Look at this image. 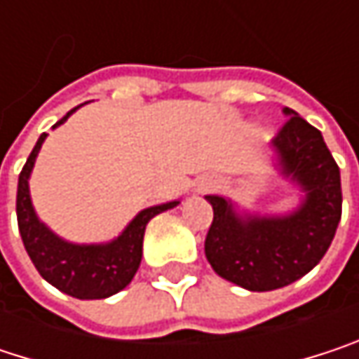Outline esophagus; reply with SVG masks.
Instances as JSON below:
<instances>
[{
    "instance_id": "obj_1",
    "label": "esophagus",
    "mask_w": 359,
    "mask_h": 359,
    "mask_svg": "<svg viewBox=\"0 0 359 359\" xmlns=\"http://www.w3.org/2000/svg\"><path fill=\"white\" fill-rule=\"evenodd\" d=\"M208 187H210V184H208V182H205V184H201V189H203V191H205V189H208Z\"/></svg>"
}]
</instances>
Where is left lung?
Here are the masks:
<instances>
[{"mask_svg": "<svg viewBox=\"0 0 359 359\" xmlns=\"http://www.w3.org/2000/svg\"><path fill=\"white\" fill-rule=\"evenodd\" d=\"M272 141V164L302 191V203L287 214H251L229 197L205 195L214 220L205 257L214 272L248 291H274L306 276L332 243L341 220V172L323 133L297 111Z\"/></svg>", "mask_w": 359, "mask_h": 359, "instance_id": "left-lung-1", "label": "left lung"}]
</instances>
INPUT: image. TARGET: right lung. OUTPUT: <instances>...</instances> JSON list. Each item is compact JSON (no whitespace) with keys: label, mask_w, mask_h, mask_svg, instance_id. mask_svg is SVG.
Returning a JSON list of instances; mask_svg holds the SVG:
<instances>
[{"label":"right lung","mask_w":359,"mask_h":359,"mask_svg":"<svg viewBox=\"0 0 359 359\" xmlns=\"http://www.w3.org/2000/svg\"><path fill=\"white\" fill-rule=\"evenodd\" d=\"M83 106V104H81ZM70 109L62 120L53 124L57 128L64 124L70 114L81 108ZM47 133H43L33 147L20 177H18V195H16V216L18 229L25 243V250L33 259L39 274L60 289L62 293L76 297V299H106L109 295L122 291L135 276L143 255V235L147 222L166 212L177 208L180 201H168L160 205H151L141 210L124 231L106 243H72L57 237L45 222L39 220L31 199L29 179L35 168V160L41 151Z\"/></svg>","instance_id":"obj_1"}]
</instances>
